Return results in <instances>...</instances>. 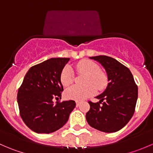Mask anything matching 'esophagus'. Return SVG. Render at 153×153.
<instances>
[{
  "mask_svg": "<svg viewBox=\"0 0 153 153\" xmlns=\"http://www.w3.org/2000/svg\"><path fill=\"white\" fill-rule=\"evenodd\" d=\"M80 104H81V103H80L79 101H76V106H79Z\"/></svg>",
  "mask_w": 153,
  "mask_h": 153,
  "instance_id": "esophagus-1",
  "label": "esophagus"
}]
</instances>
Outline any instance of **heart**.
I'll list each match as a JSON object with an SVG mask.
<instances>
[{"mask_svg":"<svg viewBox=\"0 0 153 153\" xmlns=\"http://www.w3.org/2000/svg\"><path fill=\"white\" fill-rule=\"evenodd\" d=\"M78 72L85 74L83 84L84 86H74L66 91L67 98L75 101H82L95 95L97 88L103 89L106 85V78L93 61L82 60L76 64ZM60 80L64 86H69L74 81V72L70 66H66L62 69ZM97 87L96 88V86Z\"/></svg>","mask_w":153,"mask_h":153,"instance_id":"obj_1","label":"heart"}]
</instances>
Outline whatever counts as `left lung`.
<instances>
[{"label": "left lung", "mask_w": 153, "mask_h": 153, "mask_svg": "<svg viewBox=\"0 0 153 153\" xmlns=\"http://www.w3.org/2000/svg\"><path fill=\"white\" fill-rule=\"evenodd\" d=\"M89 58L98 61L105 69L109 83L104 92L95 97L99 102L89 101L90 109L86 112V119L92 127L101 132H117L133 115L138 86L130 70L117 60L106 55Z\"/></svg>", "instance_id": "8db88e82"}]
</instances>
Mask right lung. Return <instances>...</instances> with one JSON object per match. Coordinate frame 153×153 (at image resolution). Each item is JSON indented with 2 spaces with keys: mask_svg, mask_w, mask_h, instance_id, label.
<instances>
[{
  "mask_svg": "<svg viewBox=\"0 0 153 153\" xmlns=\"http://www.w3.org/2000/svg\"><path fill=\"white\" fill-rule=\"evenodd\" d=\"M69 58H50L29 69L18 92L20 115L25 124L37 133H51L62 127L75 107L72 100L54 104L64 90L60 80Z\"/></svg>",
  "mask_w": 153,
  "mask_h": 153,
  "instance_id": "right-lung-1",
  "label": "right lung"
}]
</instances>
